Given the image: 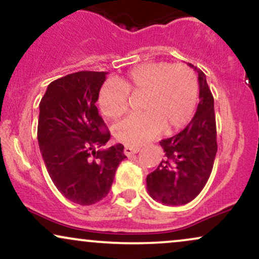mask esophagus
Here are the masks:
<instances>
[{
    "instance_id": "esophagus-1",
    "label": "esophagus",
    "mask_w": 259,
    "mask_h": 259,
    "mask_svg": "<svg viewBox=\"0 0 259 259\" xmlns=\"http://www.w3.org/2000/svg\"><path fill=\"white\" fill-rule=\"evenodd\" d=\"M140 152V147H132V146H126L125 148H124V154L127 155H133V154H136Z\"/></svg>"
}]
</instances>
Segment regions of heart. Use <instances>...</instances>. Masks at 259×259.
Masks as SVG:
<instances>
[{"label":"heart","mask_w":259,"mask_h":259,"mask_svg":"<svg viewBox=\"0 0 259 259\" xmlns=\"http://www.w3.org/2000/svg\"><path fill=\"white\" fill-rule=\"evenodd\" d=\"M129 95H142L139 102L142 112L118 123L114 135L124 145L139 146L161 130L175 132L191 120L198 101V80L186 65L146 62L117 82L110 80L101 87L100 110L108 119H118L127 111Z\"/></svg>","instance_id":"b5f03b06"}]
</instances>
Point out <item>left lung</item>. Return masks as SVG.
<instances>
[{
    "label": "left lung",
    "mask_w": 259,
    "mask_h": 259,
    "mask_svg": "<svg viewBox=\"0 0 259 259\" xmlns=\"http://www.w3.org/2000/svg\"><path fill=\"white\" fill-rule=\"evenodd\" d=\"M198 72L199 101L197 112L182 132L159 142L165 152L153 172L147 175V191L154 200L165 205L188 204L206 185L217 153L216 117L213 96L206 76Z\"/></svg>",
    "instance_id": "obj_1"
}]
</instances>
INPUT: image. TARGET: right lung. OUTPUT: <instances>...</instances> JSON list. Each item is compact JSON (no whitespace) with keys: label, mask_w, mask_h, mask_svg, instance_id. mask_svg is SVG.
I'll list each match as a JSON object with an SVG mask.
<instances>
[{"label":"right lung","mask_w":259,"mask_h":259,"mask_svg":"<svg viewBox=\"0 0 259 259\" xmlns=\"http://www.w3.org/2000/svg\"><path fill=\"white\" fill-rule=\"evenodd\" d=\"M106 72L79 71L55 79L39 104L37 139L47 171L58 191L79 205H93L110 192L118 165L125 159L111 138L96 101Z\"/></svg>","instance_id":"add662e5"}]
</instances>
